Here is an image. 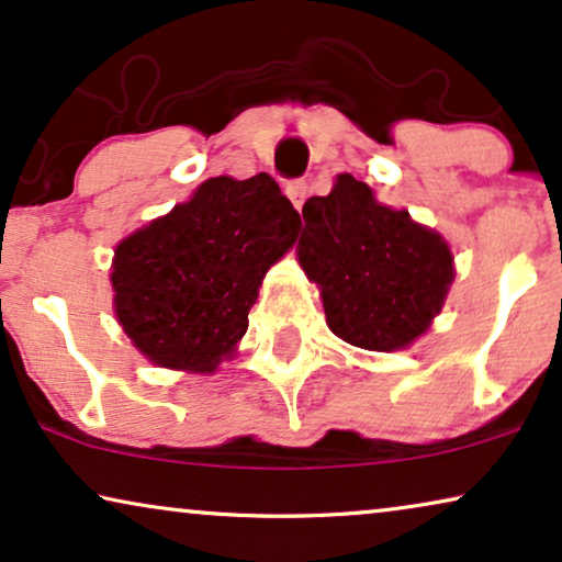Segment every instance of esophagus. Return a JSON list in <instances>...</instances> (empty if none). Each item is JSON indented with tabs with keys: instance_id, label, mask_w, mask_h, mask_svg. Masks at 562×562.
Masks as SVG:
<instances>
[{
	"instance_id": "obj_1",
	"label": "esophagus",
	"mask_w": 562,
	"mask_h": 562,
	"mask_svg": "<svg viewBox=\"0 0 562 562\" xmlns=\"http://www.w3.org/2000/svg\"><path fill=\"white\" fill-rule=\"evenodd\" d=\"M306 194H310V187H306V181H289L286 183V196L291 199V204H294L296 210H302Z\"/></svg>"
}]
</instances>
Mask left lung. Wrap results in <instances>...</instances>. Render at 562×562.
<instances>
[{"label":"left lung","mask_w":562,"mask_h":562,"mask_svg":"<svg viewBox=\"0 0 562 562\" xmlns=\"http://www.w3.org/2000/svg\"><path fill=\"white\" fill-rule=\"evenodd\" d=\"M299 266L319 286L329 329L363 350L409 348L440 314L456 268L442 235L375 202L368 183L337 176L306 199Z\"/></svg>","instance_id":"1"}]
</instances>
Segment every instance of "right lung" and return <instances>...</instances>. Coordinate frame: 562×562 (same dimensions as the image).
<instances>
[{"mask_svg":"<svg viewBox=\"0 0 562 562\" xmlns=\"http://www.w3.org/2000/svg\"><path fill=\"white\" fill-rule=\"evenodd\" d=\"M299 212L268 173L206 179L189 202L114 250V314L150 363L217 371L248 329L276 260L296 243Z\"/></svg>","mask_w":562,"mask_h":562,"instance_id":"obj_1","label":"right lung"}]
</instances>
